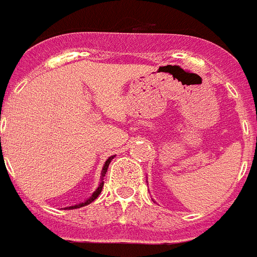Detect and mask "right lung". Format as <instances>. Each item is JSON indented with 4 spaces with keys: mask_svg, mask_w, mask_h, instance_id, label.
<instances>
[{
    "mask_svg": "<svg viewBox=\"0 0 257 257\" xmlns=\"http://www.w3.org/2000/svg\"><path fill=\"white\" fill-rule=\"evenodd\" d=\"M113 157L114 156H112V157H109L107 160V161H105V164H104V166H103V170H101V182H100V185L99 186H97V189L95 190V193L92 194V195H91V197L88 198V199H87V201L85 202H81V203H79V204H75V206H70V207H66V208H70V210H72V208H79V207H83V206H87V204H89L91 203V202H93L96 199V198L99 197V194L101 193V190H103V185H104V181H103V178L104 177H105V173H107V170H108V166H109V164H110V161H112V160H113Z\"/></svg>",
    "mask_w": 257,
    "mask_h": 257,
    "instance_id": "add662e5",
    "label": "right lung"
}]
</instances>
